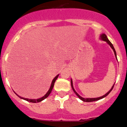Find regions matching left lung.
I'll return each mask as SVG.
<instances>
[{"instance_id": "1", "label": "left lung", "mask_w": 127, "mask_h": 127, "mask_svg": "<svg viewBox=\"0 0 127 127\" xmlns=\"http://www.w3.org/2000/svg\"><path fill=\"white\" fill-rule=\"evenodd\" d=\"M100 39L101 40H102V41H105V42H107L108 44L109 45V46H110L111 47V49H113V51H114V55H115V57H116V60H117V55H116V50H115V49H114V46H113V45L112 44V43H111V42L110 41H109V39H108V38H107V36H106V34H104V33H102V34H100ZM70 83H71V86H72V89H73V91H74V93H75V94L76 95H77V96H78V98H79L81 100H82V101H83V102H94V101H97V100H100V99H102V98H104V97H106V96H107V95H108V94H109V93H110V92L111 91H112V89H113V87H114V85H113V86H112V88H111V89H110V90H109V91L107 93H106V94H105V95H103V96H102V97H97V98H83V97H81V96L79 94H78V93H77V92L75 91V89H74V86H73L72 80V79L70 80Z\"/></svg>"}]
</instances>
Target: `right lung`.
<instances>
[{
    "label": "right lung",
    "instance_id": "add662e5",
    "mask_svg": "<svg viewBox=\"0 0 127 127\" xmlns=\"http://www.w3.org/2000/svg\"><path fill=\"white\" fill-rule=\"evenodd\" d=\"M58 76H59V74H58V75H57L56 76V77H55L54 78H53V80H52V84H51V85H50V88H49V91H47V93L46 94H45V95L43 96V97H41V98H37V99H30V98H24V97H21V96L18 95V94H17L16 93H15V94H16V95H18V97H19V98H22V99H24V100H26V101H28V102H32V103H37V102H41V101H42V100H44L45 98H46L47 97H48V96H49V95H50V93H51V92H52V89H53V86H54L55 82L56 80L57 79V78H58Z\"/></svg>",
    "mask_w": 127,
    "mask_h": 127
}]
</instances>
